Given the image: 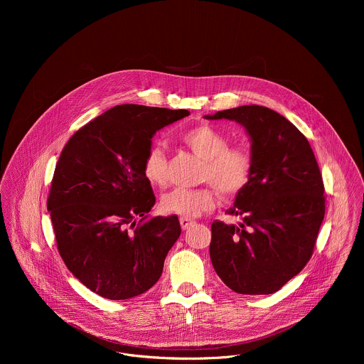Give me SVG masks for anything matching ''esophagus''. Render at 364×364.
Here are the masks:
<instances>
[{
  "label": "esophagus",
  "instance_id": "obj_1",
  "mask_svg": "<svg viewBox=\"0 0 364 364\" xmlns=\"http://www.w3.org/2000/svg\"><path fill=\"white\" fill-rule=\"evenodd\" d=\"M179 223H181L182 230H188V228H191V227L195 224V221H193V220H191V218H185V217L179 218Z\"/></svg>",
  "mask_w": 364,
  "mask_h": 364
}]
</instances>
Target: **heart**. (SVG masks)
<instances>
[{
	"label": "heart",
	"instance_id": "b5f03b06",
	"mask_svg": "<svg viewBox=\"0 0 364 364\" xmlns=\"http://www.w3.org/2000/svg\"><path fill=\"white\" fill-rule=\"evenodd\" d=\"M185 146L203 161L199 179L211 185L223 196L238 195L252 175V156L244 147H230L227 136L214 127L203 124L182 134ZM146 178L156 186L168 182L166 156L159 147H151L143 161ZM217 198L210 188L185 189L176 188L161 200L165 213L195 218L215 208Z\"/></svg>",
	"mask_w": 364,
	"mask_h": 364
}]
</instances>
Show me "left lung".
<instances>
[{
  "instance_id": "8db88e82",
  "label": "left lung",
  "mask_w": 364,
  "mask_h": 364,
  "mask_svg": "<svg viewBox=\"0 0 364 364\" xmlns=\"http://www.w3.org/2000/svg\"><path fill=\"white\" fill-rule=\"evenodd\" d=\"M240 123L251 140L252 175L228 214L238 225L211 224L210 258L240 294H272L310 260L325 214L322 176L304 134L284 116L245 105L206 114Z\"/></svg>"
}]
</instances>
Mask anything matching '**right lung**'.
Instances as JSON below:
<instances>
[{
	"mask_svg": "<svg viewBox=\"0 0 364 364\" xmlns=\"http://www.w3.org/2000/svg\"><path fill=\"white\" fill-rule=\"evenodd\" d=\"M191 112L117 105L65 144L48 199L57 248L68 270L109 300L146 293L181 235L176 215L150 217L156 203L143 161L158 130Z\"/></svg>",
	"mask_w": 364,
	"mask_h": 364,
	"instance_id": "obj_1",
	"label": "right lung"
}]
</instances>
